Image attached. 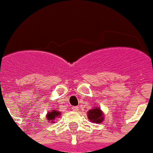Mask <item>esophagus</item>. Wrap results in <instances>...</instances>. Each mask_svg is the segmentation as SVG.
<instances>
[{"mask_svg":"<svg viewBox=\"0 0 153 153\" xmlns=\"http://www.w3.org/2000/svg\"><path fill=\"white\" fill-rule=\"evenodd\" d=\"M78 109H79V107H78V106H73V107H72V110H73V111H78Z\"/></svg>","mask_w":153,"mask_h":153,"instance_id":"34e87169","label":"esophagus"}]
</instances>
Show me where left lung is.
<instances>
[{"label":"left lung","mask_w":153,"mask_h":153,"mask_svg":"<svg viewBox=\"0 0 153 153\" xmlns=\"http://www.w3.org/2000/svg\"><path fill=\"white\" fill-rule=\"evenodd\" d=\"M88 119L93 123H102L104 120V113L102 111L100 107H97L95 105L87 112Z\"/></svg>","instance_id":"left-lung-1"}]
</instances>
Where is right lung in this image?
Instances as JSON below:
<instances>
[{"instance_id": "obj_1", "label": "right lung", "mask_w": 153, "mask_h": 153, "mask_svg": "<svg viewBox=\"0 0 153 153\" xmlns=\"http://www.w3.org/2000/svg\"><path fill=\"white\" fill-rule=\"evenodd\" d=\"M61 115V112L55 110V109H51V111L48 112L46 115V118L50 123H55V119L59 117Z\"/></svg>"}]
</instances>
